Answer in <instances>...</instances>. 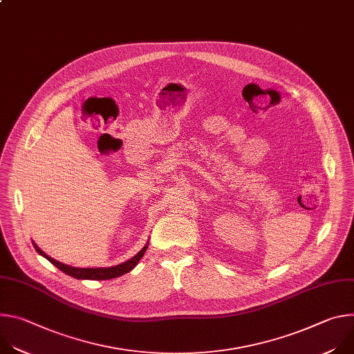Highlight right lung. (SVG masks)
<instances>
[{"label": "right lung", "mask_w": 354, "mask_h": 354, "mask_svg": "<svg viewBox=\"0 0 354 354\" xmlns=\"http://www.w3.org/2000/svg\"><path fill=\"white\" fill-rule=\"evenodd\" d=\"M35 249L39 255H41L43 258H46L50 263H53L57 269H60L62 272H64L66 274L74 277V279H78V280H109V279H115V277H119L124 273H129L131 269H134V266L138 263V261L144 257L145 250L148 248V242L141 248V250L138 252L137 255H134L131 259L120 263V265H116V266H112V268H74V266H70V265H64L53 258H50L48 255H46L44 252L32 241Z\"/></svg>", "instance_id": "add662e5"}]
</instances>
